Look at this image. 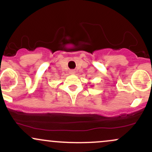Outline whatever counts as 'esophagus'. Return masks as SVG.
<instances>
[{
    "instance_id": "esophagus-1",
    "label": "esophagus",
    "mask_w": 152,
    "mask_h": 152,
    "mask_svg": "<svg viewBox=\"0 0 152 152\" xmlns=\"http://www.w3.org/2000/svg\"><path fill=\"white\" fill-rule=\"evenodd\" d=\"M69 73H70V74L74 75V74H75V73H76V71H75L74 70H71V71H69Z\"/></svg>"
}]
</instances>
